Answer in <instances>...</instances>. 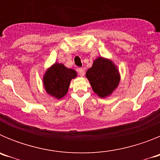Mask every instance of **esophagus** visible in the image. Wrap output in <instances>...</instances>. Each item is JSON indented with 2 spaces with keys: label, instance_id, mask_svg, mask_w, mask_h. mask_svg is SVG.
I'll return each instance as SVG.
<instances>
[{
  "label": "esophagus",
  "instance_id": "34e87169",
  "mask_svg": "<svg viewBox=\"0 0 160 160\" xmlns=\"http://www.w3.org/2000/svg\"><path fill=\"white\" fill-rule=\"evenodd\" d=\"M78 73H79V75L81 76V77H83L85 74V71L84 70H83L82 68H79L78 69Z\"/></svg>",
  "mask_w": 160,
  "mask_h": 160
}]
</instances>
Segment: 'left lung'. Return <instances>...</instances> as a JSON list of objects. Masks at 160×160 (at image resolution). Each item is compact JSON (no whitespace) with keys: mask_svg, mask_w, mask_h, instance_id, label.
I'll return each mask as SVG.
<instances>
[{"mask_svg":"<svg viewBox=\"0 0 160 160\" xmlns=\"http://www.w3.org/2000/svg\"><path fill=\"white\" fill-rule=\"evenodd\" d=\"M86 76L94 93L101 98L111 94L120 81L116 66L111 61L101 57L94 60L92 67L87 70Z\"/></svg>","mask_w":160,"mask_h":160,"instance_id":"8db88e82","label":"left lung"}]
</instances>
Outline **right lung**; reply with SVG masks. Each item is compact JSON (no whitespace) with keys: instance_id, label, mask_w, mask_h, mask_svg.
I'll use <instances>...</instances> for the list:
<instances>
[{"instance_id":"right-lung-1","label":"right lung","mask_w":160,"mask_h":160,"mask_svg":"<svg viewBox=\"0 0 160 160\" xmlns=\"http://www.w3.org/2000/svg\"><path fill=\"white\" fill-rule=\"evenodd\" d=\"M76 77L75 70L68 69L62 64L55 63L44 75V87L48 94L60 99L67 93L71 79Z\"/></svg>"}]
</instances>
